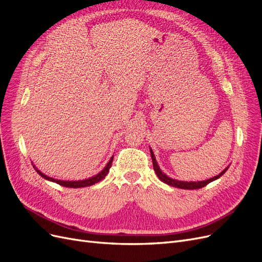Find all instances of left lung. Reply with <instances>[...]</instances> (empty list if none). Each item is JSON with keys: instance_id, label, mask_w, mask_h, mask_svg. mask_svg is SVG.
Instances as JSON below:
<instances>
[{"instance_id": "1", "label": "left lung", "mask_w": 262, "mask_h": 262, "mask_svg": "<svg viewBox=\"0 0 262 262\" xmlns=\"http://www.w3.org/2000/svg\"><path fill=\"white\" fill-rule=\"evenodd\" d=\"M150 155H152V161H153V167H154V170H155V172H156V175H157V177L160 178L163 182H165V184H167V185H169V186H171V187H176V188H180V189H188V190H193V189H200V188H202V187H205L207 185H209L211 181H213V180H216L217 178H220L222 175H224L225 173V171L227 170V168H225L223 171H222L220 175H217V176H215V177H213V178H211V179H208V180H204V181H190V182H187V181H179V180H175V179H172V178H169L168 176H166L164 172H162V170L160 169V166L157 165V163H156V160H155V156H154V153H153V150L150 149Z\"/></svg>"}]
</instances>
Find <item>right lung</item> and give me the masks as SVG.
Instances as JSON below:
<instances>
[{"label":"right lung","mask_w":262,"mask_h":262,"mask_svg":"<svg viewBox=\"0 0 262 262\" xmlns=\"http://www.w3.org/2000/svg\"><path fill=\"white\" fill-rule=\"evenodd\" d=\"M113 160L114 157L110 158V161L108 162L106 167L102 169L99 173H97L96 176H94L90 179H85V180H80V181H64V180H57V179H53V178H50L48 176H46L45 173H42L40 170H38L36 167V170L37 172L40 175L42 178L47 179V180H50V181H53V182H57L58 185L60 186H63V187H68V188H82V187H87V186H93L94 184H97V182H99L100 180L104 179L106 177L107 173L109 172V169L110 167H112V163H113Z\"/></svg>","instance_id":"obj_1"}]
</instances>
